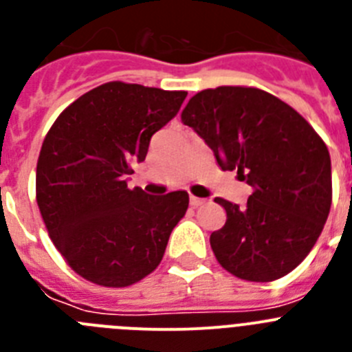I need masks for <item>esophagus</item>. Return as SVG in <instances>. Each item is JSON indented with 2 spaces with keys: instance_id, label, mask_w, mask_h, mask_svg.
<instances>
[{
  "instance_id": "34e87169",
  "label": "esophagus",
  "mask_w": 352,
  "mask_h": 352,
  "mask_svg": "<svg viewBox=\"0 0 352 352\" xmlns=\"http://www.w3.org/2000/svg\"><path fill=\"white\" fill-rule=\"evenodd\" d=\"M206 203V199H201V197H195V195H190V204L194 208L197 206H203V204Z\"/></svg>"
}]
</instances>
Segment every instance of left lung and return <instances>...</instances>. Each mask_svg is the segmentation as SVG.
<instances>
[{"label": "left lung", "mask_w": 352, "mask_h": 352, "mask_svg": "<svg viewBox=\"0 0 352 352\" xmlns=\"http://www.w3.org/2000/svg\"><path fill=\"white\" fill-rule=\"evenodd\" d=\"M182 121L222 170L254 188L239 208L226 199V226L210 243L222 268L250 282L287 275L309 256L331 206V160L301 114L257 88L220 86L192 96Z\"/></svg>", "instance_id": "8db88e82"}]
</instances>
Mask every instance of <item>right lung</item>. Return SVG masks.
Here are the masks:
<instances>
[{
    "instance_id": "right-lung-1",
    "label": "right lung",
    "mask_w": 352,
    "mask_h": 352,
    "mask_svg": "<svg viewBox=\"0 0 352 352\" xmlns=\"http://www.w3.org/2000/svg\"><path fill=\"white\" fill-rule=\"evenodd\" d=\"M186 91L102 84L58 116L36 164V203L72 270L104 287H126L160 264L188 208L185 190H130L133 162L182 107Z\"/></svg>"
}]
</instances>
